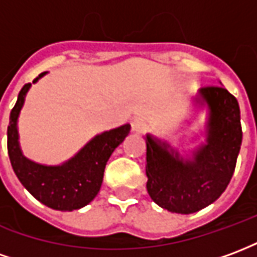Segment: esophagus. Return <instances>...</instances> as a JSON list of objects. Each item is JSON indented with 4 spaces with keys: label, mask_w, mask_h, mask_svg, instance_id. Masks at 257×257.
Listing matches in <instances>:
<instances>
[{
    "label": "esophagus",
    "mask_w": 257,
    "mask_h": 257,
    "mask_svg": "<svg viewBox=\"0 0 257 257\" xmlns=\"http://www.w3.org/2000/svg\"><path fill=\"white\" fill-rule=\"evenodd\" d=\"M131 125H132V132H135V134H142L147 129V123L142 118H135Z\"/></svg>",
    "instance_id": "obj_1"
}]
</instances>
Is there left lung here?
<instances>
[{"label": "left lung", "mask_w": 257, "mask_h": 257, "mask_svg": "<svg viewBox=\"0 0 257 257\" xmlns=\"http://www.w3.org/2000/svg\"><path fill=\"white\" fill-rule=\"evenodd\" d=\"M194 106L206 107L205 142L183 157L165 140L146 135V175L151 199L164 209L189 215L204 209L227 189L242 143L237 99L223 86L201 88Z\"/></svg>", "instance_id": "8db88e82"}]
</instances>
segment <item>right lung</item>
<instances>
[{"mask_svg":"<svg viewBox=\"0 0 257 257\" xmlns=\"http://www.w3.org/2000/svg\"><path fill=\"white\" fill-rule=\"evenodd\" d=\"M40 74L33 84L42 78ZM31 84H26L11 111L8 125V154L14 172L25 189L40 202L56 210L84 208L93 201L103 183L104 168L112 151L128 136L131 125L96 135L81 150L60 165H44L25 157L19 145L18 118Z\"/></svg>","mask_w":257,"mask_h":257,"instance_id":"add662e5","label":"right lung"}]
</instances>
